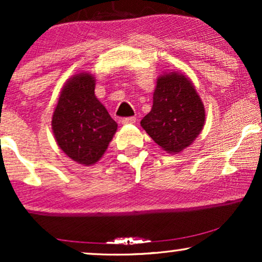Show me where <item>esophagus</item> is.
Masks as SVG:
<instances>
[{
	"label": "esophagus",
	"mask_w": 262,
	"mask_h": 262,
	"mask_svg": "<svg viewBox=\"0 0 262 262\" xmlns=\"http://www.w3.org/2000/svg\"><path fill=\"white\" fill-rule=\"evenodd\" d=\"M123 125H128V124H135L136 123V118L135 117H127V118H123L120 120Z\"/></svg>",
	"instance_id": "esophagus-1"
}]
</instances>
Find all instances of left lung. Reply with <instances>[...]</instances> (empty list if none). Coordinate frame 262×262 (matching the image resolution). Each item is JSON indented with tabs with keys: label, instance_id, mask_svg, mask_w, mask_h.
Here are the masks:
<instances>
[{
	"label": "left lung",
	"instance_id": "obj_1",
	"mask_svg": "<svg viewBox=\"0 0 262 262\" xmlns=\"http://www.w3.org/2000/svg\"><path fill=\"white\" fill-rule=\"evenodd\" d=\"M205 124V107L189 77L166 71L157 77L151 111L142 127L161 149L179 154L188 148Z\"/></svg>",
	"mask_w": 262,
	"mask_h": 262
}]
</instances>
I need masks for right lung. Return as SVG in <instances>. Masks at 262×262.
<instances>
[{"instance_id": "add662e5", "label": "right lung", "mask_w": 262, "mask_h": 262, "mask_svg": "<svg viewBox=\"0 0 262 262\" xmlns=\"http://www.w3.org/2000/svg\"><path fill=\"white\" fill-rule=\"evenodd\" d=\"M95 82L94 75L87 71L68 78L51 120L57 144L69 159L83 166L101 159L118 128L95 96Z\"/></svg>"}]
</instances>
